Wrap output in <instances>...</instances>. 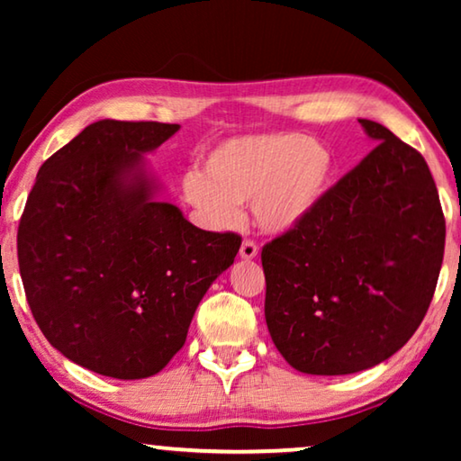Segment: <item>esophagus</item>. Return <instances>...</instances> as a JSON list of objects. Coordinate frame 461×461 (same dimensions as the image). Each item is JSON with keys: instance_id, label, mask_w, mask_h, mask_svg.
I'll return each mask as SVG.
<instances>
[{"instance_id": "1", "label": "esophagus", "mask_w": 461, "mask_h": 461, "mask_svg": "<svg viewBox=\"0 0 461 461\" xmlns=\"http://www.w3.org/2000/svg\"><path fill=\"white\" fill-rule=\"evenodd\" d=\"M240 256L244 260L256 258V256H258V246H256L252 240H244V241H241V246H240Z\"/></svg>"}]
</instances>
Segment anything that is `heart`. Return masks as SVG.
Returning a JSON list of instances; mask_svg holds the SVG:
<instances>
[{
    "instance_id": "1",
    "label": "heart",
    "mask_w": 461,
    "mask_h": 461,
    "mask_svg": "<svg viewBox=\"0 0 461 461\" xmlns=\"http://www.w3.org/2000/svg\"><path fill=\"white\" fill-rule=\"evenodd\" d=\"M333 156L323 142L291 131L225 140L203 160V173L185 178L191 205L215 225L228 228L241 203H252L258 228L285 233L296 228L323 197Z\"/></svg>"
}]
</instances>
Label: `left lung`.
I'll return each mask as SVG.
<instances>
[{"label": "left lung", "mask_w": 461, "mask_h": 461, "mask_svg": "<svg viewBox=\"0 0 461 461\" xmlns=\"http://www.w3.org/2000/svg\"><path fill=\"white\" fill-rule=\"evenodd\" d=\"M360 123L376 148L262 248L270 338L294 370L319 376L399 352L431 305L446 248L423 156L382 123Z\"/></svg>", "instance_id": "left-lung-1"}]
</instances>
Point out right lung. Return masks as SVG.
I'll return each mask as SVG.
<instances>
[{"instance_id": "1", "label": "right lung", "mask_w": 461, "mask_h": 461, "mask_svg": "<svg viewBox=\"0 0 461 461\" xmlns=\"http://www.w3.org/2000/svg\"><path fill=\"white\" fill-rule=\"evenodd\" d=\"M178 123L101 120L38 170L18 228L30 311L68 360L138 380L183 348L191 319L241 238L205 231L154 199L142 154Z\"/></svg>"}]
</instances>
